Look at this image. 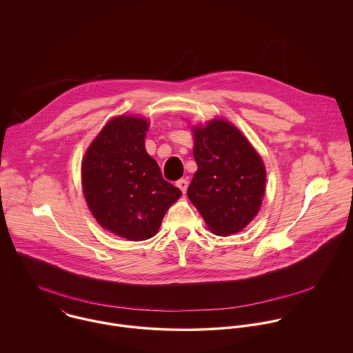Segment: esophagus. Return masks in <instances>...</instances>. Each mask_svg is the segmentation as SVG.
I'll return each instance as SVG.
<instances>
[{
    "label": "esophagus",
    "instance_id": "34e87169",
    "mask_svg": "<svg viewBox=\"0 0 353 353\" xmlns=\"http://www.w3.org/2000/svg\"><path fill=\"white\" fill-rule=\"evenodd\" d=\"M176 186L182 190V193H186L188 186H189V182H188V179H179V181L176 182Z\"/></svg>",
    "mask_w": 353,
    "mask_h": 353
}]
</instances>
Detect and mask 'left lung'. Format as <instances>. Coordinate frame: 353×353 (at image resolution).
Segmentation results:
<instances>
[{"label":"left lung","instance_id":"left-lung-1","mask_svg":"<svg viewBox=\"0 0 353 353\" xmlns=\"http://www.w3.org/2000/svg\"><path fill=\"white\" fill-rule=\"evenodd\" d=\"M193 154L199 170L188 197L208 228L227 236L243 230L258 213L266 171L261 156L232 123L213 119L194 126Z\"/></svg>","mask_w":353,"mask_h":353}]
</instances>
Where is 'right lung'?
<instances>
[{"label": "right lung", "mask_w": 353, "mask_h": 353, "mask_svg": "<svg viewBox=\"0 0 353 353\" xmlns=\"http://www.w3.org/2000/svg\"><path fill=\"white\" fill-rule=\"evenodd\" d=\"M148 128L144 118H112L81 163L84 197L97 221L134 242L156 235L165 212L182 196L145 151Z\"/></svg>", "instance_id": "1"}]
</instances>
